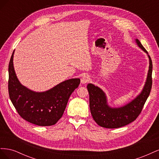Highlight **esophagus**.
Here are the masks:
<instances>
[{"instance_id":"34e87169","label":"esophagus","mask_w":159,"mask_h":159,"mask_svg":"<svg viewBox=\"0 0 159 159\" xmlns=\"http://www.w3.org/2000/svg\"><path fill=\"white\" fill-rule=\"evenodd\" d=\"M90 80V78L89 76L88 75H84L82 76V78H81V83L83 84H85L86 83L89 82Z\"/></svg>"}]
</instances>
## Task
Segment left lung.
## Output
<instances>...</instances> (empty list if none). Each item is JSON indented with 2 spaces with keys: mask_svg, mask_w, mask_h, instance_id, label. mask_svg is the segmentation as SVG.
Wrapping results in <instances>:
<instances>
[{
  "mask_svg": "<svg viewBox=\"0 0 159 159\" xmlns=\"http://www.w3.org/2000/svg\"><path fill=\"white\" fill-rule=\"evenodd\" d=\"M136 43L139 47L147 53L149 58L147 81L141 93L136 98L124 106L113 108L108 105L106 95L102 89L92 84H89L87 86L89 94V108L91 115L94 121L101 127L115 129L125 126L134 121L141 113L150 94L152 83V60L140 41L136 39Z\"/></svg>",
  "mask_w": 159,
  "mask_h": 159,
  "instance_id": "1",
  "label": "left lung"
}]
</instances>
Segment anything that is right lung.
<instances>
[{
    "mask_svg": "<svg viewBox=\"0 0 159 159\" xmlns=\"http://www.w3.org/2000/svg\"><path fill=\"white\" fill-rule=\"evenodd\" d=\"M13 52L8 65V93L20 116L38 126H51L61 117L71 94L80 80H66L44 92H35L18 81L13 66Z\"/></svg>",
    "mask_w": 159,
    "mask_h": 159,
    "instance_id": "1",
    "label": "right lung"
}]
</instances>
